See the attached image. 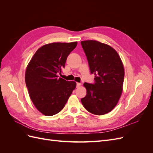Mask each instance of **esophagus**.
I'll return each instance as SVG.
<instances>
[{
  "instance_id": "1",
  "label": "esophagus",
  "mask_w": 153,
  "mask_h": 153,
  "mask_svg": "<svg viewBox=\"0 0 153 153\" xmlns=\"http://www.w3.org/2000/svg\"><path fill=\"white\" fill-rule=\"evenodd\" d=\"M81 85V83H76V87H78Z\"/></svg>"
}]
</instances>
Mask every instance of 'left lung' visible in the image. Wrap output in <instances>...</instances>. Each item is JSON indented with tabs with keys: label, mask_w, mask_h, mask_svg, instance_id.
Segmentation results:
<instances>
[{
	"label": "left lung",
	"mask_w": 153,
	"mask_h": 153,
	"mask_svg": "<svg viewBox=\"0 0 153 153\" xmlns=\"http://www.w3.org/2000/svg\"><path fill=\"white\" fill-rule=\"evenodd\" d=\"M94 83L85 82L86 96L81 99L84 108L91 114L104 115L110 112L121 97L124 77L123 64L112 47L99 41H81Z\"/></svg>",
	"instance_id": "8db88e82"
}]
</instances>
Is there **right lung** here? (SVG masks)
I'll use <instances>...</instances> for the list:
<instances>
[{
  "label": "right lung",
  "mask_w": 153,
  "mask_h": 153,
  "mask_svg": "<svg viewBox=\"0 0 153 153\" xmlns=\"http://www.w3.org/2000/svg\"><path fill=\"white\" fill-rule=\"evenodd\" d=\"M77 42L52 43L36 51L27 66L25 84L36 108L47 116L59 113L65 106L76 82L59 78L67 57Z\"/></svg>",
  "instance_id": "add662e5"
}]
</instances>
